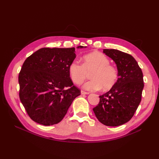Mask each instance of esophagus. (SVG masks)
<instances>
[{"instance_id": "obj_1", "label": "esophagus", "mask_w": 159, "mask_h": 159, "mask_svg": "<svg viewBox=\"0 0 159 159\" xmlns=\"http://www.w3.org/2000/svg\"><path fill=\"white\" fill-rule=\"evenodd\" d=\"M81 93L82 95H88L89 93V92H86V91H81Z\"/></svg>"}]
</instances>
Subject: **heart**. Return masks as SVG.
Listing matches in <instances>:
<instances>
[{"label":"heart","instance_id":"heart-1","mask_svg":"<svg viewBox=\"0 0 159 159\" xmlns=\"http://www.w3.org/2000/svg\"><path fill=\"white\" fill-rule=\"evenodd\" d=\"M82 64L77 60L71 62L69 74L73 82L80 85L90 74L91 80L84 85V88L96 91L102 88L103 91L111 89L118 80V71L115 66L109 64L110 61L104 54L92 52L82 58Z\"/></svg>","mask_w":159,"mask_h":159}]
</instances>
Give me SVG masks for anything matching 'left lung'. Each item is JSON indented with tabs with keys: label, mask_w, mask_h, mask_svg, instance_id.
Masks as SVG:
<instances>
[{
	"label": "left lung",
	"mask_w": 159,
	"mask_h": 159,
	"mask_svg": "<svg viewBox=\"0 0 159 159\" xmlns=\"http://www.w3.org/2000/svg\"><path fill=\"white\" fill-rule=\"evenodd\" d=\"M103 53L116 64L119 78L108 92L99 96V103L93 110L102 124L116 127L128 122L137 109L144 88L143 75L131 55L115 49H104Z\"/></svg>",
	"instance_id": "8db88e82"
}]
</instances>
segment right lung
Masks as SVG:
<instances>
[{"label":"right lung","instance_id":"right-lung-1","mask_svg":"<svg viewBox=\"0 0 159 159\" xmlns=\"http://www.w3.org/2000/svg\"><path fill=\"white\" fill-rule=\"evenodd\" d=\"M75 57V48H43L24 62L18 75L19 97L34 121L45 126L60 123L81 94L68 70Z\"/></svg>","mask_w":159,"mask_h":159}]
</instances>
